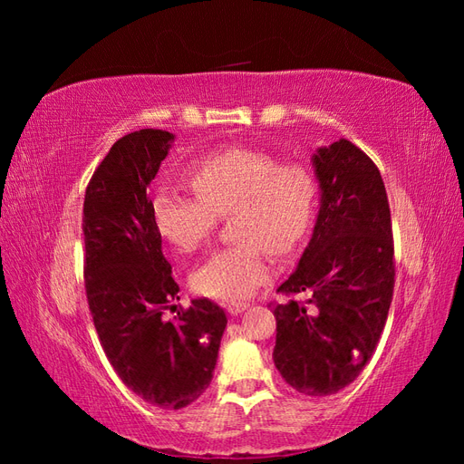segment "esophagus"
Returning <instances> with one entry per match:
<instances>
[{
    "mask_svg": "<svg viewBox=\"0 0 464 464\" xmlns=\"http://www.w3.org/2000/svg\"><path fill=\"white\" fill-rule=\"evenodd\" d=\"M247 307H249L247 302H230V304H227V310H228V314H232V315H237V314L246 312Z\"/></svg>",
    "mask_w": 464,
    "mask_h": 464,
    "instance_id": "esophagus-1",
    "label": "esophagus"
}]
</instances>
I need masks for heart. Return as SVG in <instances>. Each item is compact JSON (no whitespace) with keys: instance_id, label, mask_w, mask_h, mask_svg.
I'll return each instance as SVG.
<instances>
[{"instance_id":"b5f03b06","label":"heart","mask_w":464,"mask_h":464,"mask_svg":"<svg viewBox=\"0 0 464 464\" xmlns=\"http://www.w3.org/2000/svg\"><path fill=\"white\" fill-rule=\"evenodd\" d=\"M195 195L160 188L152 193L154 228L176 249L198 251L220 217H232L234 246L215 251L191 276L193 290L215 300H242L271 276L266 249L285 256L310 232L319 181L302 162L273 152L228 147L195 160L188 170Z\"/></svg>"}]
</instances>
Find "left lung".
<instances>
[{
  "instance_id": "left-lung-1",
  "label": "left lung",
  "mask_w": 464,
  "mask_h": 464,
  "mask_svg": "<svg viewBox=\"0 0 464 464\" xmlns=\"http://www.w3.org/2000/svg\"><path fill=\"white\" fill-rule=\"evenodd\" d=\"M321 207L314 236L276 292L307 302L273 304L275 366L310 397L344 389L366 366L383 333L395 286V244L385 184L348 139L314 154Z\"/></svg>"
}]
</instances>
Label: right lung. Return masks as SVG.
Segmentation results:
<instances>
[{"mask_svg":"<svg viewBox=\"0 0 464 464\" xmlns=\"http://www.w3.org/2000/svg\"><path fill=\"white\" fill-rule=\"evenodd\" d=\"M174 135L141 130L111 145L82 205L85 290L98 339L121 382L143 401L179 411L208 387L227 314L208 298L179 305L172 265L150 217L147 188Z\"/></svg>","mask_w":464,"mask_h":464,"instance_id":"obj_1","label":"right lung"}]
</instances>
